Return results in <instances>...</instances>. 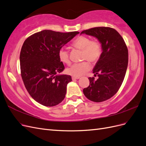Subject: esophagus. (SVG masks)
<instances>
[{"label": "esophagus", "instance_id": "esophagus-1", "mask_svg": "<svg viewBox=\"0 0 146 146\" xmlns=\"http://www.w3.org/2000/svg\"><path fill=\"white\" fill-rule=\"evenodd\" d=\"M80 78V77H72V79L74 80H77V79H79Z\"/></svg>", "mask_w": 146, "mask_h": 146}]
</instances>
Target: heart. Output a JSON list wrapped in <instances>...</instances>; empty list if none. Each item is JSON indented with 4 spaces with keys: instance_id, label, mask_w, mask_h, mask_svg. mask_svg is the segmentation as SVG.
<instances>
[{
    "instance_id": "heart-1",
    "label": "heart",
    "mask_w": 146,
    "mask_h": 146,
    "mask_svg": "<svg viewBox=\"0 0 146 146\" xmlns=\"http://www.w3.org/2000/svg\"><path fill=\"white\" fill-rule=\"evenodd\" d=\"M72 46L82 50V60H87L92 63H96L100 58L102 53L101 43L97 39H91L86 36H78L72 42ZM58 57L61 62L69 64L70 60L68 51L61 48L58 52ZM91 68L89 61H84L81 63L74 64L66 69V73L74 77H80L88 71Z\"/></svg>"
}]
</instances>
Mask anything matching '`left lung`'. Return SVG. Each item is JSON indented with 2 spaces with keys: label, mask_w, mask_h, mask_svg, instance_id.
<instances>
[{
  "label": "left lung",
  "mask_w": 146,
  "mask_h": 146,
  "mask_svg": "<svg viewBox=\"0 0 146 146\" xmlns=\"http://www.w3.org/2000/svg\"><path fill=\"white\" fill-rule=\"evenodd\" d=\"M98 39L102 47L100 58L93 69L95 76L89 77L90 85L83 92L86 98L95 102L107 100L120 88L127 71L129 53L126 44L117 31L111 27H99L83 30Z\"/></svg>",
  "instance_id": "1"
}]
</instances>
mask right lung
I'll return each mask as SVG.
<instances>
[{
  "mask_svg": "<svg viewBox=\"0 0 146 146\" xmlns=\"http://www.w3.org/2000/svg\"><path fill=\"white\" fill-rule=\"evenodd\" d=\"M78 33L44 30L25 40L20 53L21 77L29 94L39 104L54 107L64 99L72 78L58 74L64 69L58 52Z\"/></svg>",
  "mask_w": 146,
  "mask_h": 146,
  "instance_id": "obj_1",
  "label": "right lung"
}]
</instances>
